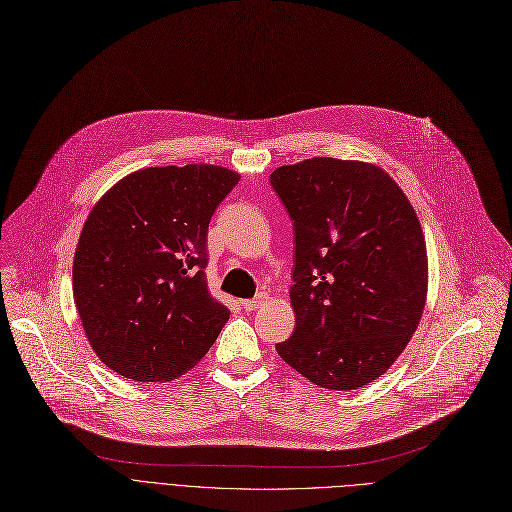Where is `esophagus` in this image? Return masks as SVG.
<instances>
[{"mask_svg": "<svg viewBox=\"0 0 512 512\" xmlns=\"http://www.w3.org/2000/svg\"><path fill=\"white\" fill-rule=\"evenodd\" d=\"M266 299H268V297L262 293V295H258L256 299H244V301H242V307H244L246 311H254V309H258L260 305H264Z\"/></svg>", "mask_w": 512, "mask_h": 512, "instance_id": "obj_1", "label": "esophagus"}]
</instances>
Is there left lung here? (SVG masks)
<instances>
[{
	"instance_id": "left-lung-1",
	"label": "left lung",
	"mask_w": 512,
	"mask_h": 512,
	"mask_svg": "<svg viewBox=\"0 0 512 512\" xmlns=\"http://www.w3.org/2000/svg\"><path fill=\"white\" fill-rule=\"evenodd\" d=\"M295 223V332L279 357L334 391L369 385L398 361L428 291L424 231L383 168L311 157L270 174Z\"/></svg>"
}]
</instances>
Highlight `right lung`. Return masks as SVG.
Instances as JSON below:
<instances>
[{"mask_svg": "<svg viewBox=\"0 0 512 512\" xmlns=\"http://www.w3.org/2000/svg\"><path fill=\"white\" fill-rule=\"evenodd\" d=\"M238 182L223 166H160L100 196L75 248L73 301L108 369L166 383L207 355L229 320L207 289V231Z\"/></svg>", "mask_w": 512, "mask_h": 512, "instance_id": "add662e5", "label": "right lung"}]
</instances>
